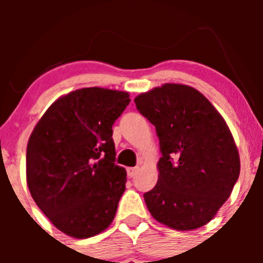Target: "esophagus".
<instances>
[{
    "label": "esophagus",
    "mask_w": 263,
    "mask_h": 263,
    "mask_svg": "<svg viewBox=\"0 0 263 263\" xmlns=\"http://www.w3.org/2000/svg\"><path fill=\"white\" fill-rule=\"evenodd\" d=\"M137 171H139L137 168H127V174H128V177H131L132 178V177L136 176Z\"/></svg>",
    "instance_id": "34e87169"
}]
</instances>
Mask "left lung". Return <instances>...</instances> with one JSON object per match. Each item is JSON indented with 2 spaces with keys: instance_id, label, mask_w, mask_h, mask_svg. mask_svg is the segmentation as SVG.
I'll return each instance as SVG.
<instances>
[{
  "instance_id": "obj_1",
  "label": "left lung",
  "mask_w": 263,
  "mask_h": 263,
  "mask_svg": "<svg viewBox=\"0 0 263 263\" xmlns=\"http://www.w3.org/2000/svg\"><path fill=\"white\" fill-rule=\"evenodd\" d=\"M155 126L161 158L155 187L144 195L155 220L176 230L208 224L232 193L239 153L221 115L198 90L164 84L135 98Z\"/></svg>"
}]
</instances>
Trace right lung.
<instances>
[{
    "label": "right lung",
    "mask_w": 263,
    "mask_h": 263,
    "mask_svg": "<svg viewBox=\"0 0 263 263\" xmlns=\"http://www.w3.org/2000/svg\"><path fill=\"white\" fill-rule=\"evenodd\" d=\"M128 92L84 87L61 97L33 129L26 147L29 191L53 225L70 237H94L115 219L126 190L112 126Z\"/></svg>",
    "instance_id": "right-lung-1"
}]
</instances>
